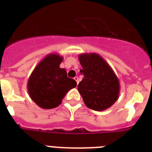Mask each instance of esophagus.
<instances>
[{"label":"esophagus","instance_id":"obj_1","mask_svg":"<svg viewBox=\"0 0 152 152\" xmlns=\"http://www.w3.org/2000/svg\"><path fill=\"white\" fill-rule=\"evenodd\" d=\"M74 79H75V80H76V82H77V84H78V82H79V79H78V77H74Z\"/></svg>","mask_w":152,"mask_h":152}]
</instances>
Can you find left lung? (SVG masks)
<instances>
[{"instance_id": "1", "label": "left lung", "mask_w": 152, "mask_h": 152, "mask_svg": "<svg viewBox=\"0 0 152 152\" xmlns=\"http://www.w3.org/2000/svg\"><path fill=\"white\" fill-rule=\"evenodd\" d=\"M84 75L77 90L88 108L103 111L110 108L118 100L120 91L119 80L113 70L103 57L96 53L79 55Z\"/></svg>"}]
</instances>
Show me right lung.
<instances>
[{
	"label": "right lung",
	"instance_id": "obj_1",
	"mask_svg": "<svg viewBox=\"0 0 152 152\" xmlns=\"http://www.w3.org/2000/svg\"><path fill=\"white\" fill-rule=\"evenodd\" d=\"M63 57L51 53L36 66L27 82L29 95L36 105L42 109L59 106L67 93L77 82L67 76L66 70L60 68Z\"/></svg>",
	"mask_w": 152,
	"mask_h": 152
}]
</instances>
